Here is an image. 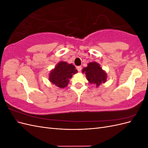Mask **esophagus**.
Here are the masks:
<instances>
[{
    "label": "esophagus",
    "mask_w": 148,
    "mask_h": 148,
    "mask_svg": "<svg viewBox=\"0 0 148 148\" xmlns=\"http://www.w3.org/2000/svg\"><path fill=\"white\" fill-rule=\"evenodd\" d=\"M77 69L78 70V71H82V66H78L77 67Z\"/></svg>",
    "instance_id": "34e87169"
}]
</instances>
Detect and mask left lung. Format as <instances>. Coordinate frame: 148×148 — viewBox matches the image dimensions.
<instances>
[{
  "instance_id": "obj_1",
  "label": "left lung",
  "mask_w": 148,
  "mask_h": 148,
  "mask_svg": "<svg viewBox=\"0 0 148 148\" xmlns=\"http://www.w3.org/2000/svg\"><path fill=\"white\" fill-rule=\"evenodd\" d=\"M83 72L86 74L89 82L96 85L97 87L106 82V73L102 70L100 65L95 62L88 64V66L83 69Z\"/></svg>"
}]
</instances>
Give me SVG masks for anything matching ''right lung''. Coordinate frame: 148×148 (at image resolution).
Masks as SVG:
<instances>
[{"instance_id": "obj_1", "label": "right lung", "mask_w": 148, "mask_h": 148, "mask_svg": "<svg viewBox=\"0 0 148 148\" xmlns=\"http://www.w3.org/2000/svg\"><path fill=\"white\" fill-rule=\"evenodd\" d=\"M78 71L72 64H69L65 62H60L55 69L49 75V80L56 86L64 88L68 85L70 79Z\"/></svg>"}]
</instances>
